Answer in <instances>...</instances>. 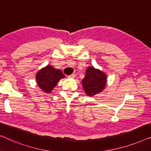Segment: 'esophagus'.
Wrapping results in <instances>:
<instances>
[{
	"instance_id": "1",
	"label": "esophagus",
	"mask_w": 151,
	"mask_h": 151,
	"mask_svg": "<svg viewBox=\"0 0 151 151\" xmlns=\"http://www.w3.org/2000/svg\"><path fill=\"white\" fill-rule=\"evenodd\" d=\"M75 74H72V75L68 76V78H75Z\"/></svg>"
}]
</instances>
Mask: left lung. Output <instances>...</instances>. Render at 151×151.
<instances>
[{
	"label": "left lung",
	"instance_id": "obj_1",
	"mask_svg": "<svg viewBox=\"0 0 151 151\" xmlns=\"http://www.w3.org/2000/svg\"><path fill=\"white\" fill-rule=\"evenodd\" d=\"M107 83V75L93 66L88 68L86 76L82 80V86L87 95L93 96L101 92Z\"/></svg>",
	"mask_w": 151,
	"mask_h": 151
}]
</instances>
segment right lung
Listing matches in <instances>:
<instances>
[{
	"mask_svg": "<svg viewBox=\"0 0 151 151\" xmlns=\"http://www.w3.org/2000/svg\"><path fill=\"white\" fill-rule=\"evenodd\" d=\"M64 77L65 75L62 71L48 65L40 70L36 74V81L39 88L43 92L50 93L56 86L59 81Z\"/></svg>",
	"mask_w": 151,
	"mask_h": 151,
	"instance_id": "obj_1",
	"label": "right lung"
}]
</instances>
